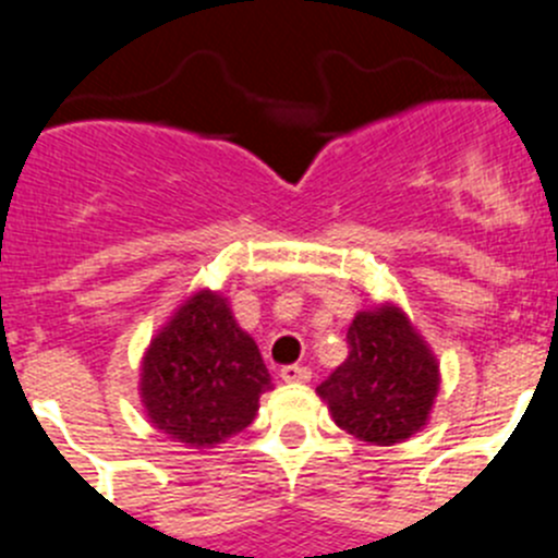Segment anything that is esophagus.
Returning <instances> with one entry per match:
<instances>
[{
	"label": "esophagus",
	"mask_w": 558,
	"mask_h": 558,
	"mask_svg": "<svg viewBox=\"0 0 558 558\" xmlns=\"http://www.w3.org/2000/svg\"><path fill=\"white\" fill-rule=\"evenodd\" d=\"M280 378L289 384H305L311 381V367L305 365H283L280 367Z\"/></svg>",
	"instance_id": "34e87169"
}]
</instances>
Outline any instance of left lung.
<instances>
[{
	"instance_id": "obj_1",
	"label": "left lung",
	"mask_w": 558,
	"mask_h": 558,
	"mask_svg": "<svg viewBox=\"0 0 558 558\" xmlns=\"http://www.w3.org/2000/svg\"><path fill=\"white\" fill-rule=\"evenodd\" d=\"M349 360L316 387L335 425L354 439L392 447L430 423L441 371L403 307L381 302L354 316Z\"/></svg>"
}]
</instances>
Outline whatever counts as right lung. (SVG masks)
<instances>
[{
	"label": "right lung",
	"instance_id": "right-lung-1",
	"mask_svg": "<svg viewBox=\"0 0 558 558\" xmlns=\"http://www.w3.org/2000/svg\"><path fill=\"white\" fill-rule=\"evenodd\" d=\"M272 376L229 296L198 289L153 335L138 367L147 420L171 441L213 450L245 430Z\"/></svg>",
	"mask_w": 558,
	"mask_h": 558
}]
</instances>
